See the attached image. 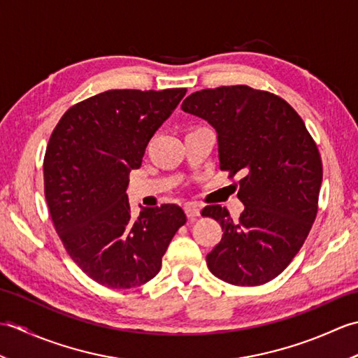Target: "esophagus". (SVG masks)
Returning a JSON list of instances; mask_svg holds the SVG:
<instances>
[{"label": "esophagus", "instance_id": "obj_1", "mask_svg": "<svg viewBox=\"0 0 358 358\" xmlns=\"http://www.w3.org/2000/svg\"><path fill=\"white\" fill-rule=\"evenodd\" d=\"M185 212H186L187 218H196V217H200V208L196 206V204H194V203L186 204V206H185Z\"/></svg>", "mask_w": 358, "mask_h": 358}]
</instances>
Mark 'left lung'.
<instances>
[{
    "label": "left lung",
    "mask_w": 358,
    "mask_h": 358,
    "mask_svg": "<svg viewBox=\"0 0 358 358\" xmlns=\"http://www.w3.org/2000/svg\"><path fill=\"white\" fill-rule=\"evenodd\" d=\"M181 109L215 127L220 169L243 177L238 220L220 204L201 210L223 229L208 268L235 286L268 283L292 262L317 217L323 177L317 144L292 106L268 90L203 89Z\"/></svg>",
    "instance_id": "left-lung-1"
}]
</instances>
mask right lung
I'll return each mask as SVG.
<instances>
[{
	"label": "right lung",
	"mask_w": 358,
	"mask_h": 358,
	"mask_svg": "<svg viewBox=\"0 0 358 358\" xmlns=\"http://www.w3.org/2000/svg\"><path fill=\"white\" fill-rule=\"evenodd\" d=\"M186 89L106 90L64 112L45 148L44 195L52 223L78 268L112 289L154 278L186 223L177 204L131 214L126 189L152 135Z\"/></svg>",
	"instance_id": "add662e5"
}]
</instances>
